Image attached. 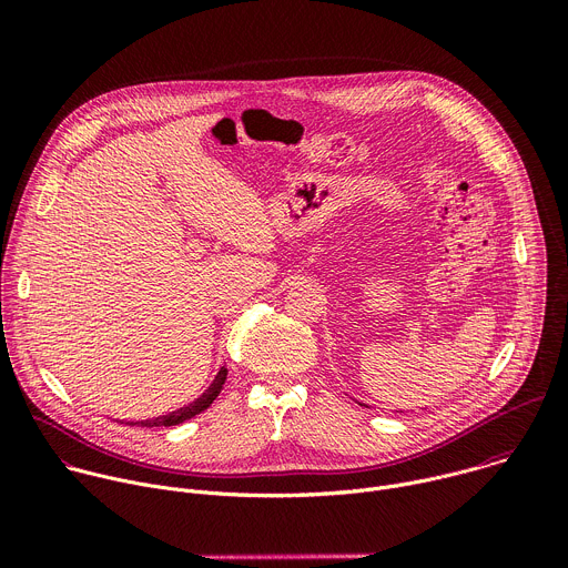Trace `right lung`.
<instances>
[{"instance_id":"right-lung-1","label":"right lung","mask_w":568,"mask_h":568,"mask_svg":"<svg viewBox=\"0 0 568 568\" xmlns=\"http://www.w3.org/2000/svg\"><path fill=\"white\" fill-rule=\"evenodd\" d=\"M224 379H226V368L222 366L220 371H217V375H215V379L211 382V386L195 399V402H191V404H184V407H180V409H175V412H171V414H166V416H156V418H148V420H136V423H125V425H136V427H173V425H180V423H186V420H191V418H195L197 414H202L204 409H209L211 404H213V399L220 395V390H222V384H224Z\"/></svg>"}]
</instances>
